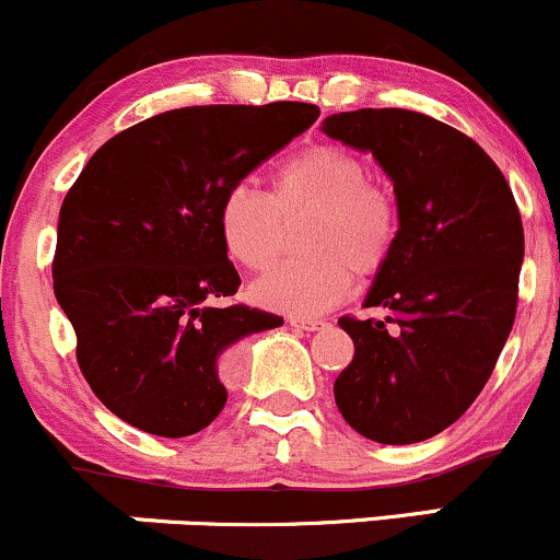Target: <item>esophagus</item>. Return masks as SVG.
Segmentation results:
<instances>
[{
	"instance_id": "1",
	"label": "esophagus",
	"mask_w": 560,
	"mask_h": 560,
	"mask_svg": "<svg viewBox=\"0 0 560 560\" xmlns=\"http://www.w3.org/2000/svg\"><path fill=\"white\" fill-rule=\"evenodd\" d=\"M289 324H292L294 329H305V331H318L326 326L320 318H302V316H292L289 318Z\"/></svg>"
}]
</instances>
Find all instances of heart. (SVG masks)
Masks as SVG:
<instances>
[{"mask_svg":"<svg viewBox=\"0 0 560 560\" xmlns=\"http://www.w3.org/2000/svg\"><path fill=\"white\" fill-rule=\"evenodd\" d=\"M305 215L300 253L253 287V300L281 313H324L387 266L400 234L397 199L371 182L365 160L347 147L316 144L273 171L268 195L234 186L218 208V234L247 271H266L281 253L284 223Z\"/></svg>","mask_w":560,"mask_h":560,"instance_id":"b5f03b06","label":"heart"}]
</instances>
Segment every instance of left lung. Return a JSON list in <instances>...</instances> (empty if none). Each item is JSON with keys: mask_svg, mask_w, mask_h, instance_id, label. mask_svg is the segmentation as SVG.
<instances>
[{"mask_svg": "<svg viewBox=\"0 0 560 560\" xmlns=\"http://www.w3.org/2000/svg\"><path fill=\"white\" fill-rule=\"evenodd\" d=\"M320 128L376 158L400 210L395 253L365 298L384 318H339L355 355L334 400L382 445L429 440L477 400L511 334L524 260L516 199L477 141L423 113L365 107Z\"/></svg>", "mask_w": 560, "mask_h": 560, "instance_id": "left-lung-1", "label": "left lung"}]
</instances>
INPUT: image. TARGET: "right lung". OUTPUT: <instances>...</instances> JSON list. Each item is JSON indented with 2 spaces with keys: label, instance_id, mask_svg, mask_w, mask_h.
Masks as SVG:
<instances>
[{
  "label": "right lung",
  "instance_id": "1",
  "mask_svg": "<svg viewBox=\"0 0 560 560\" xmlns=\"http://www.w3.org/2000/svg\"><path fill=\"white\" fill-rule=\"evenodd\" d=\"M318 118L316 105L160 113L100 147L57 223L55 298L107 410L147 434L189 436L226 405L221 358L284 318L215 305L242 284L218 234L221 199Z\"/></svg>",
  "mask_w": 560,
  "mask_h": 560
}]
</instances>
